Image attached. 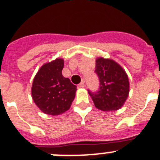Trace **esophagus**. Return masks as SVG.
I'll return each mask as SVG.
<instances>
[{"instance_id":"1","label":"esophagus","mask_w":160,"mask_h":160,"mask_svg":"<svg viewBox=\"0 0 160 160\" xmlns=\"http://www.w3.org/2000/svg\"><path fill=\"white\" fill-rule=\"evenodd\" d=\"M84 85H85L84 81H83V80H82V81L80 82V84H79V87H80V88H83V87H84Z\"/></svg>"}]
</instances>
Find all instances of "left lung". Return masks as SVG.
Here are the masks:
<instances>
[{
    "label": "left lung",
    "instance_id": "1",
    "mask_svg": "<svg viewBox=\"0 0 160 160\" xmlns=\"http://www.w3.org/2000/svg\"><path fill=\"white\" fill-rule=\"evenodd\" d=\"M95 72L100 82L99 91L88 92L95 107L102 111L122 108L129 93V78L124 68L114 60L98 58Z\"/></svg>",
    "mask_w": 160,
    "mask_h": 160
}]
</instances>
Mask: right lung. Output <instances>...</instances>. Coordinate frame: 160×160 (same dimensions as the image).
<instances>
[{
    "label": "right lung",
    "instance_id": "obj_1",
    "mask_svg": "<svg viewBox=\"0 0 160 160\" xmlns=\"http://www.w3.org/2000/svg\"><path fill=\"white\" fill-rule=\"evenodd\" d=\"M64 60L56 58L38 69L33 80L31 95L44 114L56 116L65 113L74 100L77 86L62 75Z\"/></svg>",
    "mask_w": 160,
    "mask_h": 160
}]
</instances>
